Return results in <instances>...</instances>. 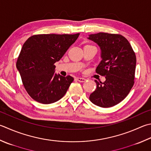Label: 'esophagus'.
Segmentation results:
<instances>
[{
	"mask_svg": "<svg viewBox=\"0 0 151 151\" xmlns=\"http://www.w3.org/2000/svg\"><path fill=\"white\" fill-rule=\"evenodd\" d=\"M77 80L79 82H85L86 81V79L85 78H77Z\"/></svg>",
	"mask_w": 151,
	"mask_h": 151,
	"instance_id": "1",
	"label": "esophagus"
}]
</instances>
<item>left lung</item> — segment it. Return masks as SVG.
I'll return each instance as SVG.
<instances>
[{"instance_id":"left-lung-1","label":"left lung","mask_w":151,"mask_h":151,"mask_svg":"<svg viewBox=\"0 0 151 151\" xmlns=\"http://www.w3.org/2000/svg\"><path fill=\"white\" fill-rule=\"evenodd\" d=\"M88 39L100 47L102 60L96 72L106 79L103 83L95 80L96 89L89 99L96 106L112 107L123 101L133 86L135 54L129 41L119 34L100 32L91 34Z\"/></svg>"}]
</instances>
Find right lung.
Returning a JSON list of instances; mask_svg holds the SVG:
<instances>
[{"mask_svg": "<svg viewBox=\"0 0 151 151\" xmlns=\"http://www.w3.org/2000/svg\"><path fill=\"white\" fill-rule=\"evenodd\" d=\"M79 35L41 34L30 37L24 42L16 68L25 90L37 102L53 103L66 94L73 78L56 74L55 63L61 59Z\"/></svg>", "mask_w": 151, "mask_h": 151, "instance_id": "1", "label": "right lung"}]
</instances>
